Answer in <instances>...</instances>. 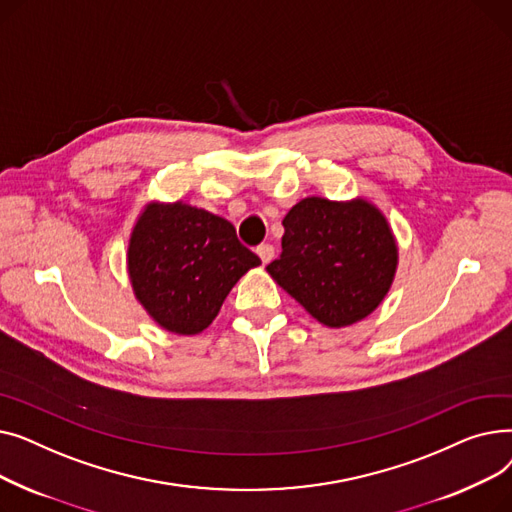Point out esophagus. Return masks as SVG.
Returning <instances> with one entry per match:
<instances>
[{
  "instance_id": "obj_1",
  "label": "esophagus",
  "mask_w": 512,
  "mask_h": 512,
  "mask_svg": "<svg viewBox=\"0 0 512 512\" xmlns=\"http://www.w3.org/2000/svg\"><path fill=\"white\" fill-rule=\"evenodd\" d=\"M257 255L263 263H270L274 259V245H270V242H263V245L257 247Z\"/></svg>"
}]
</instances>
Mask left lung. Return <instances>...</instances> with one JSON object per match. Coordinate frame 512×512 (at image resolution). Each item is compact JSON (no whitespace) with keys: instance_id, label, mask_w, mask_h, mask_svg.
Instances as JSON below:
<instances>
[{"instance_id":"1","label":"left lung","mask_w":512,"mask_h":512,"mask_svg":"<svg viewBox=\"0 0 512 512\" xmlns=\"http://www.w3.org/2000/svg\"><path fill=\"white\" fill-rule=\"evenodd\" d=\"M282 226V253L267 272L317 321L351 326L382 303L396 245L373 205L309 197L286 213Z\"/></svg>"}]
</instances>
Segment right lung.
Returning a JSON list of instances; mask_svg holds the SVG:
<instances>
[{
    "label": "right lung",
    "instance_id": "1",
    "mask_svg": "<svg viewBox=\"0 0 512 512\" xmlns=\"http://www.w3.org/2000/svg\"><path fill=\"white\" fill-rule=\"evenodd\" d=\"M259 263L228 220L182 203L147 207L128 247L137 299L159 326L184 336L203 332Z\"/></svg>",
    "mask_w": 512,
    "mask_h": 512
}]
</instances>
